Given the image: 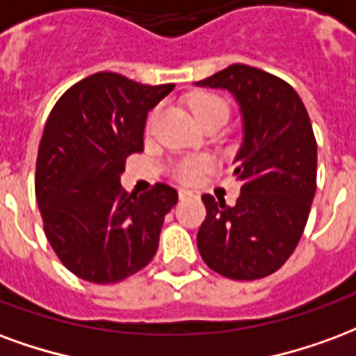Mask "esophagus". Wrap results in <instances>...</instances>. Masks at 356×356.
<instances>
[{"mask_svg":"<svg viewBox=\"0 0 356 356\" xmlns=\"http://www.w3.org/2000/svg\"><path fill=\"white\" fill-rule=\"evenodd\" d=\"M193 195V191H189V189H180V191H178V197H180L181 201H184V199H188V197H191Z\"/></svg>","mask_w":356,"mask_h":356,"instance_id":"34e87169","label":"esophagus"}]
</instances>
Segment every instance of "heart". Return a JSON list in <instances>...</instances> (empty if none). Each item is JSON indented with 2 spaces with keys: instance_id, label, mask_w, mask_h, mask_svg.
<instances>
[{
  "instance_id": "obj_1",
  "label": "heart",
  "mask_w": 356,
  "mask_h": 356,
  "mask_svg": "<svg viewBox=\"0 0 356 356\" xmlns=\"http://www.w3.org/2000/svg\"><path fill=\"white\" fill-rule=\"evenodd\" d=\"M191 111L193 115L199 119L207 118L214 111H225L227 113V104L225 100H222L220 96L216 95H207V92H201V95H195L191 98ZM210 168V161L204 159V157H188V159H181L178 165L172 170V175L178 178L180 181H186V184H193Z\"/></svg>"
}]
</instances>
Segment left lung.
I'll return each mask as SVG.
<instances>
[{"label": "left lung", "instance_id": "obj_1", "mask_svg": "<svg viewBox=\"0 0 356 356\" xmlns=\"http://www.w3.org/2000/svg\"><path fill=\"white\" fill-rule=\"evenodd\" d=\"M195 85L232 92L243 119V142L233 161L241 195L235 207L203 195L199 252L227 279H261L290 258L309 218L316 189L309 115L286 81L246 64H232Z\"/></svg>", "mask_w": 356, "mask_h": 356}]
</instances>
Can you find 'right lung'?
I'll list each match as a JSON object with an SVG mask.
<instances>
[{
	"instance_id": "add662e5",
	"label": "right lung",
	"mask_w": 356,
	"mask_h": 356,
	"mask_svg": "<svg viewBox=\"0 0 356 356\" xmlns=\"http://www.w3.org/2000/svg\"><path fill=\"white\" fill-rule=\"evenodd\" d=\"M175 85H142L113 72L89 75L54 104L35 165L43 229L79 279L113 284L146 267L178 193L167 184L129 195L124 159L144 149L147 111Z\"/></svg>"
}]
</instances>
